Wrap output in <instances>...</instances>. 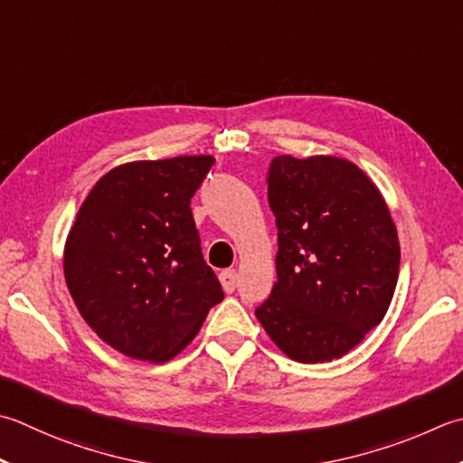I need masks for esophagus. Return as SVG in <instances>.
Segmentation results:
<instances>
[{
    "mask_svg": "<svg viewBox=\"0 0 463 463\" xmlns=\"http://www.w3.org/2000/svg\"><path fill=\"white\" fill-rule=\"evenodd\" d=\"M219 279H221V285H222V288H224V293H232L234 288H237V270L234 269H226V270H222V273L219 275Z\"/></svg>",
    "mask_w": 463,
    "mask_h": 463,
    "instance_id": "esophagus-1",
    "label": "esophagus"
}]
</instances>
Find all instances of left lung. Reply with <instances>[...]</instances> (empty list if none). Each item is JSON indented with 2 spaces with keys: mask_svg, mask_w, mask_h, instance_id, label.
Wrapping results in <instances>:
<instances>
[{
  "mask_svg": "<svg viewBox=\"0 0 463 463\" xmlns=\"http://www.w3.org/2000/svg\"><path fill=\"white\" fill-rule=\"evenodd\" d=\"M269 204L277 283L257 319L298 364L343 357L377 327L400 275V239L382 193L353 162L277 156Z\"/></svg>",
  "mask_w": 463,
  "mask_h": 463,
  "instance_id": "8db88e82",
  "label": "left lung"
}]
</instances>
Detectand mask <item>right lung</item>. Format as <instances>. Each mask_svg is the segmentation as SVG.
<instances>
[{"instance_id": "right-lung-1", "label": "right lung", "mask_w": 463, "mask_h": 463, "mask_svg": "<svg viewBox=\"0 0 463 463\" xmlns=\"http://www.w3.org/2000/svg\"><path fill=\"white\" fill-rule=\"evenodd\" d=\"M213 165V156H176L116 166L68 234L63 275L80 315L132 359H172L222 301L190 208Z\"/></svg>"}]
</instances>
